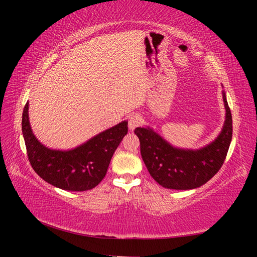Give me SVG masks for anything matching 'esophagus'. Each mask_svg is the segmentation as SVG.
Wrapping results in <instances>:
<instances>
[{
    "instance_id": "34e87169",
    "label": "esophagus",
    "mask_w": 257,
    "mask_h": 257,
    "mask_svg": "<svg viewBox=\"0 0 257 257\" xmlns=\"http://www.w3.org/2000/svg\"><path fill=\"white\" fill-rule=\"evenodd\" d=\"M141 122H143V118H141L139 113L130 114L129 118H128V127H129L130 130H134L137 127H139Z\"/></svg>"
}]
</instances>
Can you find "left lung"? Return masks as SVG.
I'll return each instance as SVG.
<instances>
[{
	"label": "left lung",
	"mask_w": 257,
	"mask_h": 257,
	"mask_svg": "<svg viewBox=\"0 0 257 257\" xmlns=\"http://www.w3.org/2000/svg\"><path fill=\"white\" fill-rule=\"evenodd\" d=\"M225 121L220 135L203 148L191 150L173 147L149 127L135 129L140 152L150 176L163 188L191 190L214 177L224 163L232 140V114L223 91Z\"/></svg>",
	"instance_id": "1"
}]
</instances>
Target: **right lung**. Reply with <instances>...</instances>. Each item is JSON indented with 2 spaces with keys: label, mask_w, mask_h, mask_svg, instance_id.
Returning <instances> with one entry per match:
<instances>
[{
  "label": "right lung",
  "mask_w": 257,
  "mask_h": 257,
  "mask_svg": "<svg viewBox=\"0 0 257 257\" xmlns=\"http://www.w3.org/2000/svg\"><path fill=\"white\" fill-rule=\"evenodd\" d=\"M22 133L31 166L44 181L63 190L86 191L105 178L112 155L128 133V121L119 122L74 149H50L33 134L26 102Z\"/></svg>",
  "instance_id": "add662e5"
}]
</instances>
